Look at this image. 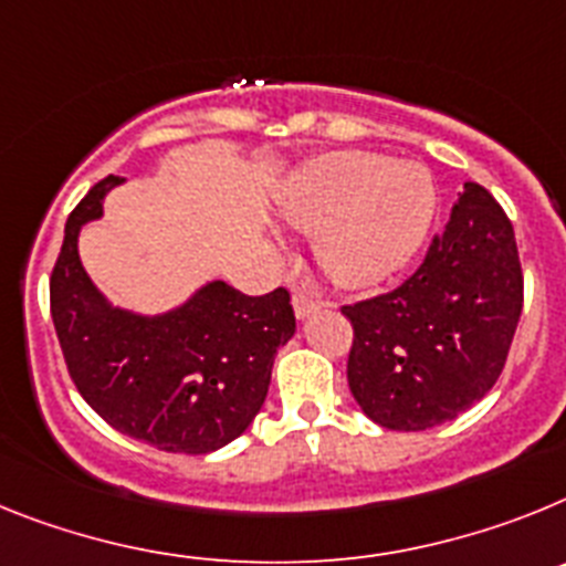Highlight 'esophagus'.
I'll list each match as a JSON object with an SVG mask.
<instances>
[{
	"label": "esophagus",
	"instance_id": "obj_1",
	"mask_svg": "<svg viewBox=\"0 0 566 566\" xmlns=\"http://www.w3.org/2000/svg\"><path fill=\"white\" fill-rule=\"evenodd\" d=\"M318 307H322V302H318L316 296H311V293H304V290H296V293H293V311H296L298 318L313 316Z\"/></svg>",
	"mask_w": 566,
	"mask_h": 566
}]
</instances>
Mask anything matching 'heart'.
Instances as JSON below:
<instances>
[{"label": "heart", "mask_w": 566, "mask_h": 566, "mask_svg": "<svg viewBox=\"0 0 566 566\" xmlns=\"http://www.w3.org/2000/svg\"><path fill=\"white\" fill-rule=\"evenodd\" d=\"M279 210L290 228L316 239V259L333 282L365 290L419 253L436 216V185L412 161L342 150L304 167Z\"/></svg>", "instance_id": "obj_1"}]
</instances>
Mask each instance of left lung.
<instances>
[{
    "instance_id": "obj_1",
    "label": "left lung",
    "mask_w": 566,
    "mask_h": 566,
    "mask_svg": "<svg viewBox=\"0 0 566 566\" xmlns=\"http://www.w3.org/2000/svg\"><path fill=\"white\" fill-rule=\"evenodd\" d=\"M524 304L507 213L467 181L424 262L390 293L344 304L353 324L347 385L387 430H430L499 381Z\"/></svg>"
}]
</instances>
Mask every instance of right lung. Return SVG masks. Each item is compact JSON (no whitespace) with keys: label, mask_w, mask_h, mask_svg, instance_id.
<instances>
[{"label":"right lung","mask_w":566,"mask_h":566,"mask_svg":"<svg viewBox=\"0 0 566 566\" xmlns=\"http://www.w3.org/2000/svg\"><path fill=\"white\" fill-rule=\"evenodd\" d=\"M125 179L107 176L67 216L51 276V316L82 399L165 453L201 455L239 439L262 410L273 358L296 333L290 293L244 296L210 282L161 316L107 304L78 262V230Z\"/></svg>","instance_id":"right-lung-1"}]
</instances>
